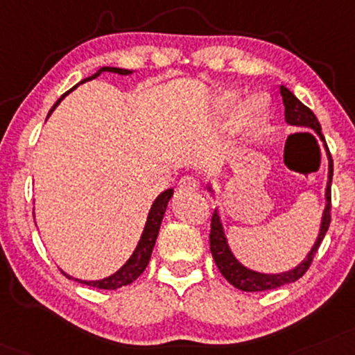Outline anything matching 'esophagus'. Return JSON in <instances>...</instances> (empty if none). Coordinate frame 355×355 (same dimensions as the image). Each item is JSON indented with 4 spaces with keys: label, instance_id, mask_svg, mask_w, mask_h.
I'll return each instance as SVG.
<instances>
[{
    "label": "esophagus",
    "instance_id": "34e87169",
    "mask_svg": "<svg viewBox=\"0 0 355 355\" xmlns=\"http://www.w3.org/2000/svg\"><path fill=\"white\" fill-rule=\"evenodd\" d=\"M200 189V182L196 180L195 177H190V175H187V177H183L180 182H178V190L182 191V193H190V191H196Z\"/></svg>",
    "mask_w": 355,
    "mask_h": 355
}]
</instances>
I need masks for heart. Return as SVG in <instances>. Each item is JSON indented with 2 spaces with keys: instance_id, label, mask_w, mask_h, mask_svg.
<instances>
[{
  "instance_id": "heart-1",
  "label": "heart",
  "mask_w": 355,
  "mask_h": 355,
  "mask_svg": "<svg viewBox=\"0 0 355 355\" xmlns=\"http://www.w3.org/2000/svg\"><path fill=\"white\" fill-rule=\"evenodd\" d=\"M234 99V94L233 92H226L223 97H221V105L223 107H228ZM268 110V101L266 97L263 96H253L250 101L243 105L240 115H238V122L241 125H253L254 122H258L259 119L266 114Z\"/></svg>"
}]
</instances>
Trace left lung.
Instances as JSON below:
<instances>
[{"label": "left lung", "mask_w": 355, "mask_h": 355, "mask_svg": "<svg viewBox=\"0 0 355 355\" xmlns=\"http://www.w3.org/2000/svg\"><path fill=\"white\" fill-rule=\"evenodd\" d=\"M281 96H283V104H284V115L286 122L291 123V125H301V127H309V129L315 130L319 137L324 140V135L321 132V123H319L318 117H315L313 110L306 107L302 102L297 99L294 94L286 89L284 85H281ZM326 142V140H324ZM326 145L327 148V144ZM329 182H327V190H326V210H324L322 215V223H321V232H319L318 241L314 243L313 250L309 251L307 258L302 261L300 266H296L294 270L288 272H281V275H263V272H256L248 270V268L243 266L241 263L236 261L232 251H230L228 243H226L223 228H221L218 211H213L211 215V230H210V251L213 259H215L216 266L221 275L225 276V279L228 281L230 284H233L234 288L241 289V291L246 293H256V291H268V289L279 288V286H284L288 283H294L300 277L306 275V271L309 270L311 263H313L314 254L318 253L319 246H321V241L326 236L329 223H331V182H332V172H334V164H332V157L329 153Z\"/></svg>", "instance_id": "obj_1"}]
</instances>
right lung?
Segmentation results:
<instances>
[{
	"mask_svg": "<svg viewBox=\"0 0 355 355\" xmlns=\"http://www.w3.org/2000/svg\"><path fill=\"white\" fill-rule=\"evenodd\" d=\"M101 72H114V74L127 76V74H130L132 71H129V69H119V67H101V69L97 71L94 76H91V78L80 80V84L85 83V80L96 79L97 76L101 74ZM74 87H76V85H74ZM74 87H72V89H74ZM72 89H69V91H67L66 94H69ZM66 94H64V96H66ZM62 97L53 105V109L49 110V114L53 112V110L55 109V105H58L59 102L62 101ZM172 195H173V190L168 189V190H165L164 193H160L159 198H157L155 202H153L152 208H150V213H148L147 223H145L142 238H140V241H139V245H137V248H135L134 254L130 256L129 261L123 264L121 270H119L117 272H114L112 276L105 277V279H99V281H80V279H76V281H78V283L92 286V288H97V289H107V291H109V289H117V288H122V286H127V284L134 283L137 277L142 275L145 268H147L148 261H150L152 250H153V246H155L157 234H159L162 218H164V213L166 210V205H168V200L172 198ZM62 275L67 276L66 272H62ZM67 277H69V276H67Z\"/></svg>",
	"mask_w": 355,
	"mask_h": 355,
	"instance_id": "right-lung-1",
	"label": "right lung"
}]
</instances>
